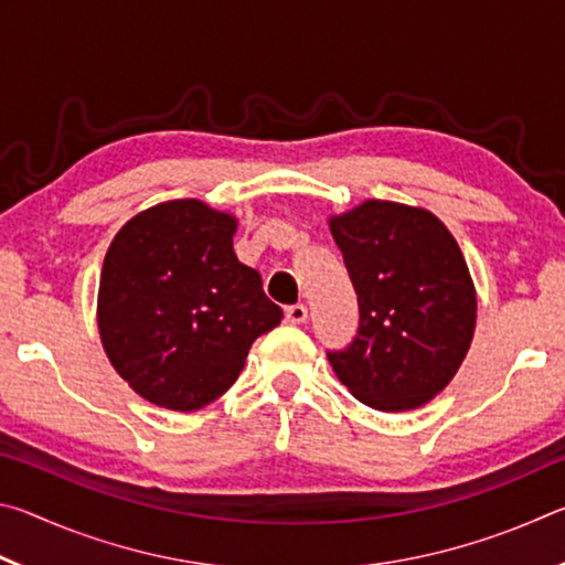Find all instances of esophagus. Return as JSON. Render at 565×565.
Segmentation results:
<instances>
[{
    "label": "esophagus",
    "instance_id": "obj_1",
    "mask_svg": "<svg viewBox=\"0 0 565 565\" xmlns=\"http://www.w3.org/2000/svg\"><path fill=\"white\" fill-rule=\"evenodd\" d=\"M306 319H309V309L303 303H294L286 309V321L289 323H303Z\"/></svg>",
    "mask_w": 565,
    "mask_h": 565
}]
</instances>
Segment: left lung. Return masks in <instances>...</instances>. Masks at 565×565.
<instances>
[{
    "label": "left lung",
    "mask_w": 565,
    "mask_h": 565,
    "mask_svg": "<svg viewBox=\"0 0 565 565\" xmlns=\"http://www.w3.org/2000/svg\"><path fill=\"white\" fill-rule=\"evenodd\" d=\"M359 296V331L327 351L361 404L406 411L456 376L473 339L476 296L456 238L424 209L366 202L331 218Z\"/></svg>",
    "instance_id": "obj_1"
}]
</instances>
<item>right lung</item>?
<instances>
[{"mask_svg": "<svg viewBox=\"0 0 565 565\" xmlns=\"http://www.w3.org/2000/svg\"><path fill=\"white\" fill-rule=\"evenodd\" d=\"M236 222L196 199L151 206L114 238L99 284L104 351L139 396L171 411L212 404L284 311L236 259Z\"/></svg>", "mask_w": 565, "mask_h": 565, "instance_id": "1", "label": "right lung"}]
</instances>
